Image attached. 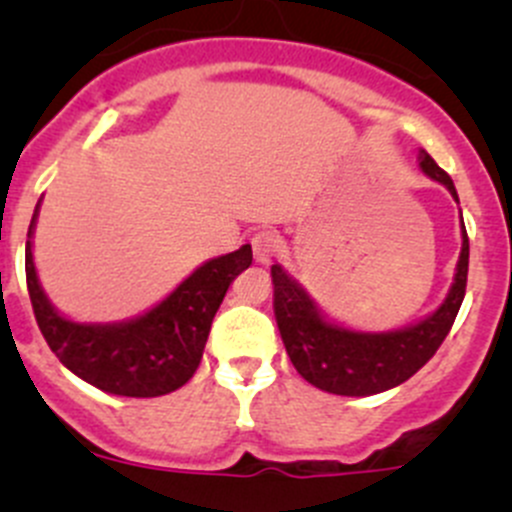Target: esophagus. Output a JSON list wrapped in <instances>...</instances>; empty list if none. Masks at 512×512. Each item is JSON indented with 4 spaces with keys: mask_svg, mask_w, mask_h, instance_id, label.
Instances as JSON below:
<instances>
[{
    "mask_svg": "<svg viewBox=\"0 0 512 512\" xmlns=\"http://www.w3.org/2000/svg\"><path fill=\"white\" fill-rule=\"evenodd\" d=\"M250 242H252V252H255V260L260 262V265H270V262L275 260L277 250H280V247H277V237L272 235L270 230L257 232Z\"/></svg>",
    "mask_w": 512,
    "mask_h": 512,
    "instance_id": "1",
    "label": "esophagus"
}]
</instances>
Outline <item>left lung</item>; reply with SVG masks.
Here are the masks:
<instances>
[{
    "label": "left lung",
    "instance_id": "1",
    "mask_svg": "<svg viewBox=\"0 0 512 512\" xmlns=\"http://www.w3.org/2000/svg\"><path fill=\"white\" fill-rule=\"evenodd\" d=\"M418 160L423 173L446 185L448 193L458 200L451 175L438 168L426 151H421ZM461 227V257L443 304L421 322L396 332H354L329 322L302 285L294 282L280 265H272L277 327L289 361L302 379L337 396H374L411 379L438 352L466 297L468 235L463 218Z\"/></svg>",
    "mask_w": 512,
    "mask_h": 512
}]
</instances>
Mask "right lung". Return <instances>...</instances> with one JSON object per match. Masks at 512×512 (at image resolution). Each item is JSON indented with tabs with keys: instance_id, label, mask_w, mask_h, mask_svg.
<instances>
[{
	"instance_id": "obj_1",
	"label": "right lung",
	"mask_w": 512,
	"mask_h": 512,
	"mask_svg": "<svg viewBox=\"0 0 512 512\" xmlns=\"http://www.w3.org/2000/svg\"><path fill=\"white\" fill-rule=\"evenodd\" d=\"M27 232V289L34 317L49 349L86 384L116 396L153 399L180 389L198 369L210 324L227 287L252 265V247L227 252L200 265L163 302L128 322L81 324L54 309L36 277L32 235Z\"/></svg>"
}]
</instances>
